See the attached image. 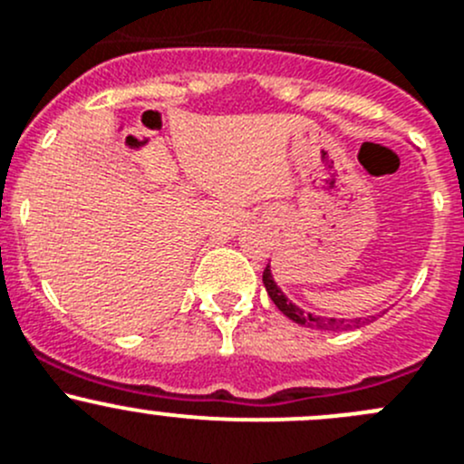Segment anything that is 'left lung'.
<instances>
[{
    "label": "left lung",
    "instance_id": "obj_1",
    "mask_svg": "<svg viewBox=\"0 0 464 464\" xmlns=\"http://www.w3.org/2000/svg\"><path fill=\"white\" fill-rule=\"evenodd\" d=\"M264 286H266V293H268L270 300L275 302V306H277L279 311H282L284 315H286L288 320H293V323L302 324V327H311V329H324V332H341V329H345L347 324H356L359 327L361 323H365V320L361 318H354L352 323H347V320H338V318H323V315H314V314H304V311L300 309L297 304H293L291 300H288L286 295H284L282 288L277 286V282L273 279V273H270V264L266 266L264 270ZM370 318H374V315H370Z\"/></svg>",
    "mask_w": 464,
    "mask_h": 464
}]
</instances>
